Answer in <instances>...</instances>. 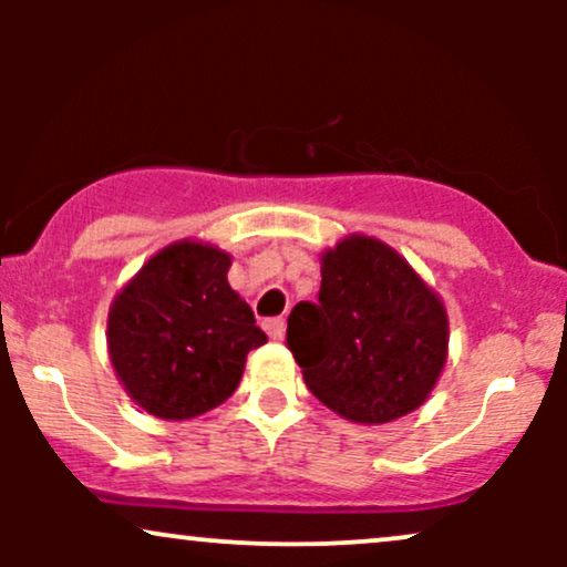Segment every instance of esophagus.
Returning a JSON list of instances; mask_svg holds the SVG:
<instances>
[{"label":"esophagus","instance_id":"34e87169","mask_svg":"<svg viewBox=\"0 0 567 567\" xmlns=\"http://www.w3.org/2000/svg\"><path fill=\"white\" fill-rule=\"evenodd\" d=\"M264 328H266V333H269L271 341H282V338H285V320H282V317H275V320H266Z\"/></svg>","mask_w":567,"mask_h":567}]
</instances>
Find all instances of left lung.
<instances>
[{"label": "left lung", "instance_id": "8db88e82", "mask_svg": "<svg viewBox=\"0 0 567 567\" xmlns=\"http://www.w3.org/2000/svg\"><path fill=\"white\" fill-rule=\"evenodd\" d=\"M317 303L288 317V347L309 392L354 424L421 408L447 360V311L400 252L351 234L322 252Z\"/></svg>", "mask_w": 567, "mask_h": 567}]
</instances>
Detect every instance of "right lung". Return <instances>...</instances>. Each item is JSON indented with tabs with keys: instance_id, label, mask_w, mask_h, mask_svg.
Listing matches in <instances>:
<instances>
[{
	"instance_id": "add662e5",
	"label": "right lung",
	"mask_w": 567,
	"mask_h": 567,
	"mask_svg": "<svg viewBox=\"0 0 567 567\" xmlns=\"http://www.w3.org/2000/svg\"><path fill=\"white\" fill-rule=\"evenodd\" d=\"M229 252L181 239L162 247L116 292L109 357L146 413L186 421L218 408L243 379L247 351L266 343L252 309L231 290Z\"/></svg>"
}]
</instances>
